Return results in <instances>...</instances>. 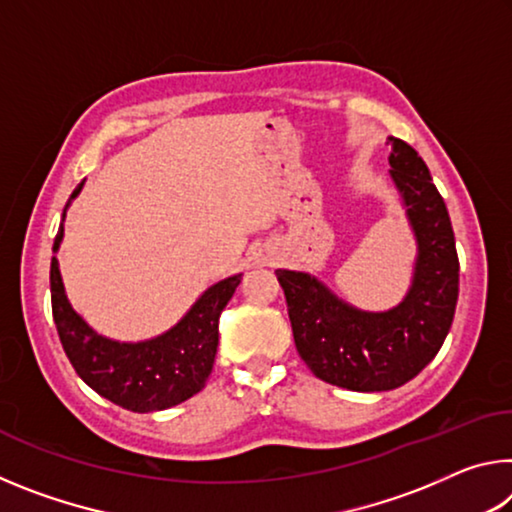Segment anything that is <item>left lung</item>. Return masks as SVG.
<instances>
[{"label":"left lung","instance_id":"left-lung-1","mask_svg":"<svg viewBox=\"0 0 512 512\" xmlns=\"http://www.w3.org/2000/svg\"><path fill=\"white\" fill-rule=\"evenodd\" d=\"M386 144L391 176L420 246L402 305L368 314L332 296L316 277L275 271L302 361L327 384L361 393L391 391L418 375L443 345L458 300L456 241L443 196L413 146L397 137Z\"/></svg>","mask_w":512,"mask_h":512}]
</instances>
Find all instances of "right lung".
Segmentation results:
<instances>
[{
    "label": "right lung",
    "instance_id": "1",
    "mask_svg": "<svg viewBox=\"0 0 512 512\" xmlns=\"http://www.w3.org/2000/svg\"><path fill=\"white\" fill-rule=\"evenodd\" d=\"M74 189L72 198L81 192ZM69 198V201H72ZM65 216V214H63ZM63 239V223L54 250ZM51 311L69 363L92 391L121 409L135 413L162 411L189 400L205 386L219 345V318L241 275L207 289L180 323L167 334L144 343L103 339L69 307L58 262L51 257Z\"/></svg>",
    "mask_w": 512,
    "mask_h": 512
}]
</instances>
